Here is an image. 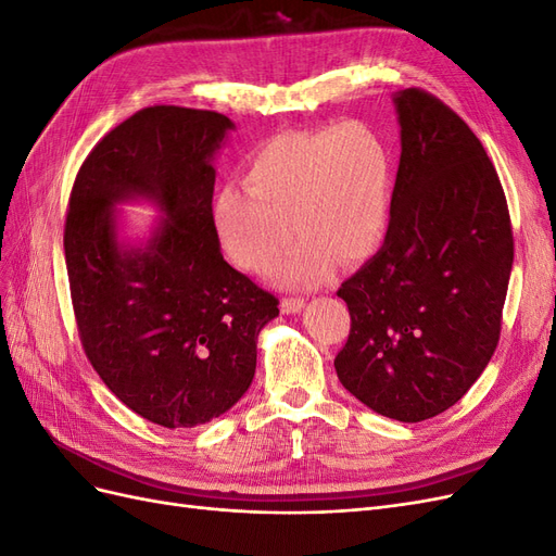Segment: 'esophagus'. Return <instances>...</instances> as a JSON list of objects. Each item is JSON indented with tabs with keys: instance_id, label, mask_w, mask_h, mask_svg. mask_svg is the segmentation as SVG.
I'll return each mask as SVG.
<instances>
[{
	"instance_id": "1",
	"label": "esophagus",
	"mask_w": 556,
	"mask_h": 556,
	"mask_svg": "<svg viewBox=\"0 0 556 556\" xmlns=\"http://www.w3.org/2000/svg\"><path fill=\"white\" fill-rule=\"evenodd\" d=\"M280 308H282V313H299L301 308H304V299H299V296L282 299Z\"/></svg>"
}]
</instances>
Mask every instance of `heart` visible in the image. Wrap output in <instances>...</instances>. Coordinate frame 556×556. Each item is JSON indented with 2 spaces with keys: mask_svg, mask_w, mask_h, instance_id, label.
I'll return each mask as SVG.
<instances>
[{
  "mask_svg": "<svg viewBox=\"0 0 556 556\" xmlns=\"http://www.w3.org/2000/svg\"><path fill=\"white\" fill-rule=\"evenodd\" d=\"M392 153L357 121L282 131L252 150L245 185L215 194V227L229 257L262 274L290 241L276 278L292 288L325 282L336 260L357 264L382 245L392 213Z\"/></svg>",
  "mask_w": 556,
  "mask_h": 556,
  "instance_id": "obj_1",
  "label": "heart"
}]
</instances>
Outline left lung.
<instances>
[{
	"mask_svg": "<svg viewBox=\"0 0 556 556\" xmlns=\"http://www.w3.org/2000/svg\"><path fill=\"white\" fill-rule=\"evenodd\" d=\"M401 160L382 248L339 296L350 336L333 366L364 406L422 422L490 364L513 271L510 213L470 127L433 94H394Z\"/></svg>",
	"mask_w": 556,
	"mask_h": 556,
	"instance_id": "obj_1",
	"label": "left lung"
}]
</instances>
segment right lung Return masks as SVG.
<instances>
[{
  "mask_svg": "<svg viewBox=\"0 0 556 556\" xmlns=\"http://www.w3.org/2000/svg\"><path fill=\"white\" fill-rule=\"evenodd\" d=\"M233 123L215 111L148 106L83 162L64 257L83 350L127 408L166 429L206 425L255 378L257 336L278 299L223 257L213 155ZM167 215L141 247L116 239L115 203Z\"/></svg>",
  "mask_w": 556,
  "mask_h": 556,
  "instance_id": "add662e5",
  "label": "right lung"
}]
</instances>
